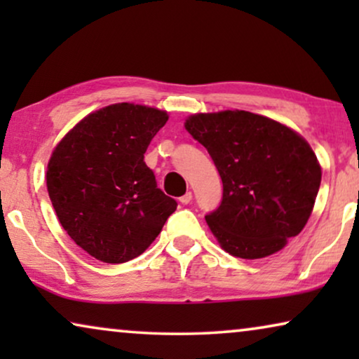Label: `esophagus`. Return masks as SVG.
Instances as JSON below:
<instances>
[{
	"label": "esophagus",
	"instance_id": "obj_1",
	"mask_svg": "<svg viewBox=\"0 0 359 359\" xmlns=\"http://www.w3.org/2000/svg\"><path fill=\"white\" fill-rule=\"evenodd\" d=\"M191 201H193V193H191V191H189V193H186L184 196H181V198H180V203H181V204H189Z\"/></svg>",
	"mask_w": 359,
	"mask_h": 359
}]
</instances>
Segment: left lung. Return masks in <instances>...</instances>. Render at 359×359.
<instances>
[{
  "label": "left lung",
  "instance_id": "obj_1",
  "mask_svg": "<svg viewBox=\"0 0 359 359\" xmlns=\"http://www.w3.org/2000/svg\"><path fill=\"white\" fill-rule=\"evenodd\" d=\"M184 127L208 149L222 178V201L205 222L225 252L264 258L301 233L322 170L297 132L248 111L194 114Z\"/></svg>",
  "mask_w": 359,
  "mask_h": 359
}]
</instances>
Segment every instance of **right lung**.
<instances>
[{
	"mask_svg": "<svg viewBox=\"0 0 359 359\" xmlns=\"http://www.w3.org/2000/svg\"><path fill=\"white\" fill-rule=\"evenodd\" d=\"M166 121L165 111L117 102L86 116L53 150L47 166L52 205L93 258L116 264L139 257L176 210L144 161Z\"/></svg>",
	"mask_w": 359,
	"mask_h": 359,
	"instance_id": "right-lung-1",
	"label": "right lung"
}]
</instances>
